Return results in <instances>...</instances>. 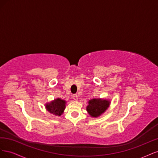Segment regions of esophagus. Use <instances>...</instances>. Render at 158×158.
<instances>
[{"instance_id":"esophagus-1","label":"esophagus","mask_w":158,"mask_h":158,"mask_svg":"<svg viewBox=\"0 0 158 158\" xmlns=\"http://www.w3.org/2000/svg\"><path fill=\"white\" fill-rule=\"evenodd\" d=\"M72 98H73V99L74 100H78V96H77V94H73V96H72Z\"/></svg>"}]
</instances>
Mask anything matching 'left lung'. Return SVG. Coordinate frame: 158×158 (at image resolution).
<instances>
[{"instance_id": "obj_1", "label": "left lung", "mask_w": 158, "mask_h": 158, "mask_svg": "<svg viewBox=\"0 0 158 158\" xmlns=\"http://www.w3.org/2000/svg\"><path fill=\"white\" fill-rule=\"evenodd\" d=\"M89 105L86 106V111L91 117L97 118L101 115L108 109L110 101L108 100L94 98L88 102Z\"/></svg>"}]
</instances>
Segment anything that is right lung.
Returning a JSON list of instances; mask_svg holds the SVG:
<instances>
[{"instance_id": "1", "label": "right lung", "mask_w": 158, "mask_h": 158, "mask_svg": "<svg viewBox=\"0 0 158 158\" xmlns=\"http://www.w3.org/2000/svg\"><path fill=\"white\" fill-rule=\"evenodd\" d=\"M66 102L61 98H56L46 104V109L50 114L60 116L64 113Z\"/></svg>"}]
</instances>
